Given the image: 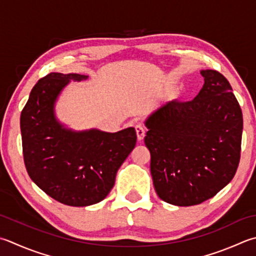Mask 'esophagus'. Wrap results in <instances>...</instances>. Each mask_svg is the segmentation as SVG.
Returning <instances> with one entry per match:
<instances>
[{
	"label": "esophagus",
	"mask_w": 256,
	"mask_h": 256,
	"mask_svg": "<svg viewBox=\"0 0 256 256\" xmlns=\"http://www.w3.org/2000/svg\"><path fill=\"white\" fill-rule=\"evenodd\" d=\"M134 128H135V131H136V134H138V141H142L145 136V128L143 126V124L136 123L134 125Z\"/></svg>",
	"instance_id": "34e87169"
}]
</instances>
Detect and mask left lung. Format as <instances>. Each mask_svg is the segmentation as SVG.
<instances>
[{
  "mask_svg": "<svg viewBox=\"0 0 256 256\" xmlns=\"http://www.w3.org/2000/svg\"><path fill=\"white\" fill-rule=\"evenodd\" d=\"M201 74L205 83L196 98L170 102L146 121L144 143L154 188L178 206L216 195L231 182L241 158L243 115L231 84L214 70Z\"/></svg>",
  "mask_w": 256,
  "mask_h": 256,
  "instance_id": "obj_1",
  "label": "left lung"
}]
</instances>
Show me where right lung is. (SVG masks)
Returning <instances> with one entry per match:
<instances>
[{
  "label": "right lung",
  "mask_w": 256,
  "mask_h": 256,
  "mask_svg": "<svg viewBox=\"0 0 256 256\" xmlns=\"http://www.w3.org/2000/svg\"><path fill=\"white\" fill-rule=\"evenodd\" d=\"M84 78L80 74L45 75L34 85L20 120L30 178L48 196L70 206H88L106 198L138 138L133 128L74 133L55 121L53 105L61 90Z\"/></svg>",
  "instance_id": "1"
}]
</instances>
